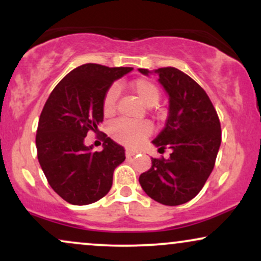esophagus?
<instances>
[{
	"label": "esophagus",
	"mask_w": 261,
	"mask_h": 261,
	"mask_svg": "<svg viewBox=\"0 0 261 261\" xmlns=\"http://www.w3.org/2000/svg\"><path fill=\"white\" fill-rule=\"evenodd\" d=\"M139 153V151L137 149H131V148H126V151H125V154H126V157H133V155Z\"/></svg>",
	"instance_id": "obj_1"
}]
</instances>
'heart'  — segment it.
I'll return each instance as SVG.
<instances>
[{
  "instance_id": "obj_1",
  "label": "heart",
  "mask_w": 261,
  "mask_h": 261,
  "mask_svg": "<svg viewBox=\"0 0 261 261\" xmlns=\"http://www.w3.org/2000/svg\"><path fill=\"white\" fill-rule=\"evenodd\" d=\"M130 89L146 107H153L160 101L161 91L152 81L137 79L130 83ZM119 89L116 86L108 89L103 99V112L106 115H113L116 109ZM151 134V126L147 122H131L120 120L113 125L112 135L125 145H137Z\"/></svg>"
}]
</instances>
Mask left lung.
<instances>
[{
    "label": "left lung",
    "instance_id": "8db88e82",
    "mask_svg": "<svg viewBox=\"0 0 261 261\" xmlns=\"http://www.w3.org/2000/svg\"><path fill=\"white\" fill-rule=\"evenodd\" d=\"M169 97L166 126L152 141L158 151L169 147V158H152V167L140 175L143 191L154 201L176 206L200 193L215 167L221 145V124L206 92L175 67L152 71Z\"/></svg>",
    "mask_w": 261,
    "mask_h": 261
}]
</instances>
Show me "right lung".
Wrapping results in <instances>:
<instances>
[{
    "label": "right lung",
    "mask_w": 261,
    "mask_h": 261,
    "mask_svg": "<svg viewBox=\"0 0 261 261\" xmlns=\"http://www.w3.org/2000/svg\"><path fill=\"white\" fill-rule=\"evenodd\" d=\"M133 70L98 64L79 66L47 98L35 145L50 187L65 201L89 205L109 193L114 169L125 161V149L104 135L103 151L93 152V146L85 145V137L88 131H99L104 95L114 81Z\"/></svg>",
    "instance_id": "add662e5"
}]
</instances>
